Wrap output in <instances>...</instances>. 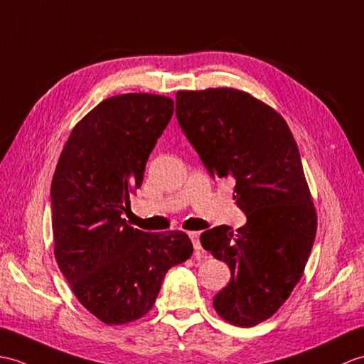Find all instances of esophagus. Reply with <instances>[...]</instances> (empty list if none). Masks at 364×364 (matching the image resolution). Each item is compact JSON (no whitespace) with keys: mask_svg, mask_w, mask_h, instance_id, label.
<instances>
[{"mask_svg":"<svg viewBox=\"0 0 364 364\" xmlns=\"http://www.w3.org/2000/svg\"><path fill=\"white\" fill-rule=\"evenodd\" d=\"M190 238H191L193 247H195L196 252H198V254L204 252V250H203V246H200V241H199V232H190Z\"/></svg>","mask_w":364,"mask_h":364,"instance_id":"34e87169","label":"esophagus"}]
</instances>
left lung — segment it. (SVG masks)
<instances>
[{"instance_id": "left-lung-1", "label": "left lung", "mask_w": 364, "mask_h": 364, "mask_svg": "<svg viewBox=\"0 0 364 364\" xmlns=\"http://www.w3.org/2000/svg\"><path fill=\"white\" fill-rule=\"evenodd\" d=\"M176 115L208 173L235 182L243 228L218 225L200 245L230 268L213 299L220 316L238 327L269 319L301 280L316 237L318 216L301 154L287 121L243 90H179Z\"/></svg>"}]
</instances>
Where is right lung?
<instances>
[{
    "label": "right lung",
    "mask_w": 364,
    "mask_h": 364,
    "mask_svg": "<svg viewBox=\"0 0 364 364\" xmlns=\"http://www.w3.org/2000/svg\"><path fill=\"white\" fill-rule=\"evenodd\" d=\"M173 112L168 96H110L73 127L53 176L55 262L77 301L107 326L143 318L168 269L193 254L185 232H143L123 218Z\"/></svg>",
    "instance_id": "right-lung-1"
}]
</instances>
